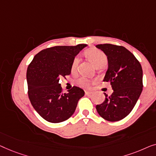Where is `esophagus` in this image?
<instances>
[{"label":"esophagus","instance_id":"esophagus-1","mask_svg":"<svg viewBox=\"0 0 156 156\" xmlns=\"http://www.w3.org/2000/svg\"><path fill=\"white\" fill-rule=\"evenodd\" d=\"M85 95H91V94H92V92H90V91H87V90H85Z\"/></svg>","mask_w":156,"mask_h":156}]
</instances>
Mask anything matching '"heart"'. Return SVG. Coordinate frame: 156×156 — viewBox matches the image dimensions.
I'll return each instance as SVG.
<instances>
[{"label":"heart","mask_w":156,"mask_h":156,"mask_svg":"<svg viewBox=\"0 0 156 156\" xmlns=\"http://www.w3.org/2000/svg\"><path fill=\"white\" fill-rule=\"evenodd\" d=\"M85 54L87 58H89V60L96 67L98 66L105 64L107 61V56L103 53L102 51H100V49H95V48H93V49H90L86 51ZM79 58L78 57H76L73 59V63H72V71H74L77 67V65L78 63ZM91 81L89 79L85 78H80L78 80V84L82 87H87L90 85Z\"/></svg>","instance_id":"1"}]
</instances>
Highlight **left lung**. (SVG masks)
Instances as JSON below:
<instances>
[{
  "mask_svg": "<svg viewBox=\"0 0 156 156\" xmlns=\"http://www.w3.org/2000/svg\"><path fill=\"white\" fill-rule=\"evenodd\" d=\"M107 56L108 69L103 81L109 82L113 93L96 109L103 119L119 121L131 112L143 90V70L134 55L122 46L96 45Z\"/></svg>",
  "mask_w": 156,
  "mask_h": 156,
  "instance_id": "8db88e82",
  "label": "left lung"
}]
</instances>
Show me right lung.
I'll return each mask as SVG.
<instances>
[{"label":"right lung","instance_id":"add662e5","mask_svg":"<svg viewBox=\"0 0 156 156\" xmlns=\"http://www.w3.org/2000/svg\"><path fill=\"white\" fill-rule=\"evenodd\" d=\"M87 44L56 46L41 50L34 56L27 71L28 96L43 119L51 123L67 120L73 115L78 100L85 95L73 86L63 93L61 78L71 74L75 56Z\"/></svg>","mask_w":156,"mask_h":156}]
</instances>
